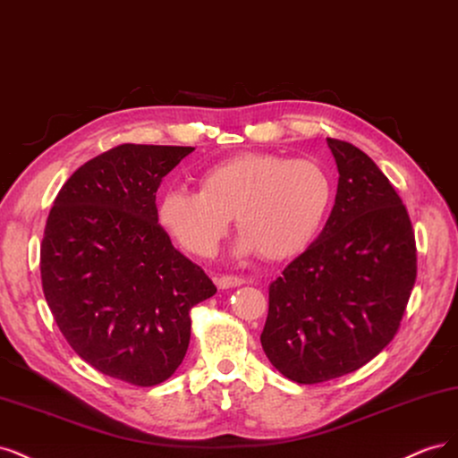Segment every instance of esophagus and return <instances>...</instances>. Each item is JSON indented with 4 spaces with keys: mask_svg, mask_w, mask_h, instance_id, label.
I'll use <instances>...</instances> for the list:
<instances>
[{
    "mask_svg": "<svg viewBox=\"0 0 458 458\" xmlns=\"http://www.w3.org/2000/svg\"><path fill=\"white\" fill-rule=\"evenodd\" d=\"M245 284L243 277H238V276H220L216 277V285L220 289H230V287H240Z\"/></svg>",
    "mask_w": 458,
    "mask_h": 458,
    "instance_id": "1",
    "label": "esophagus"
}]
</instances>
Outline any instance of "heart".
Masks as SVG:
<instances>
[{
    "label": "heart",
    "mask_w": 458,
    "mask_h": 458,
    "mask_svg": "<svg viewBox=\"0 0 458 458\" xmlns=\"http://www.w3.org/2000/svg\"><path fill=\"white\" fill-rule=\"evenodd\" d=\"M331 201V176L316 161L240 154L205 169L199 190L164 191L157 218L188 253L208 259L233 216L242 253L284 260L316 238Z\"/></svg>",
    "instance_id": "obj_1"
}]
</instances>
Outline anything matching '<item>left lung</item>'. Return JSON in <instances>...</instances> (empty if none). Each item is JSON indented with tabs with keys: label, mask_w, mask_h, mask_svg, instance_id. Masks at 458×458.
<instances>
[{
	"label": "left lung",
	"mask_w": 458,
	"mask_h": 458,
	"mask_svg": "<svg viewBox=\"0 0 458 458\" xmlns=\"http://www.w3.org/2000/svg\"><path fill=\"white\" fill-rule=\"evenodd\" d=\"M338 167L318 240L268 287L262 350L284 377L318 385L390 344L417 279V243L402 198L356 146L327 139Z\"/></svg>",
	"instance_id": "obj_1"
}]
</instances>
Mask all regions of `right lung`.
<instances>
[{
	"label": "right lung",
	"mask_w": 458,
	"mask_h": 458,
	"mask_svg": "<svg viewBox=\"0 0 458 458\" xmlns=\"http://www.w3.org/2000/svg\"><path fill=\"white\" fill-rule=\"evenodd\" d=\"M191 146L120 144L83 164L55 198L39 247L47 306L78 356L135 386L186 356L190 310L216 293L157 223L161 179Z\"/></svg>",
	"instance_id": "1"
}]
</instances>
